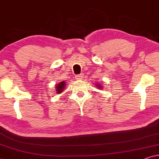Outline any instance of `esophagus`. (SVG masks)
Instances as JSON below:
<instances>
[{
	"label": "esophagus",
	"mask_w": 159,
	"mask_h": 159,
	"mask_svg": "<svg viewBox=\"0 0 159 159\" xmlns=\"http://www.w3.org/2000/svg\"><path fill=\"white\" fill-rule=\"evenodd\" d=\"M82 77H83V76H82V75H78L76 76L75 78H76V80H82Z\"/></svg>",
	"instance_id": "obj_1"
}]
</instances>
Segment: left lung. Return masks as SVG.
<instances>
[{"label": "left lung", "instance_id": "1", "mask_svg": "<svg viewBox=\"0 0 159 159\" xmlns=\"http://www.w3.org/2000/svg\"><path fill=\"white\" fill-rule=\"evenodd\" d=\"M95 85H96L97 88L99 90H102L103 89V85H101V84H95Z\"/></svg>", "mask_w": 159, "mask_h": 159}]
</instances>
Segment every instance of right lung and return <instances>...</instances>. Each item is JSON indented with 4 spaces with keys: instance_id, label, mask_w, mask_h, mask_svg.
Returning a JSON list of instances; mask_svg holds the SVG:
<instances>
[{
    "instance_id": "add662e5",
    "label": "right lung",
    "mask_w": 159,
    "mask_h": 159,
    "mask_svg": "<svg viewBox=\"0 0 159 159\" xmlns=\"http://www.w3.org/2000/svg\"><path fill=\"white\" fill-rule=\"evenodd\" d=\"M55 86H56L55 90H56V94H60V93H62L65 89V87H66V82L63 81L61 82H60V83L56 84Z\"/></svg>"
}]
</instances>
